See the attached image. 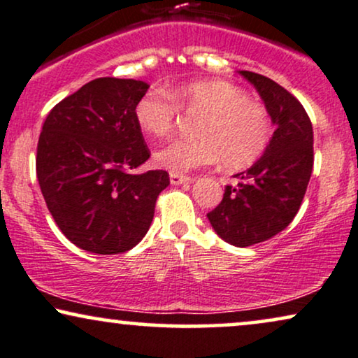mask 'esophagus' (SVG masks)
<instances>
[{
  "instance_id": "34e87169",
  "label": "esophagus",
  "mask_w": 358,
  "mask_h": 358,
  "mask_svg": "<svg viewBox=\"0 0 358 358\" xmlns=\"http://www.w3.org/2000/svg\"><path fill=\"white\" fill-rule=\"evenodd\" d=\"M187 182H192V178H189V176L178 175V173H171L170 175V183L171 185H182V183H187Z\"/></svg>"
}]
</instances>
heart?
<instances>
[{"mask_svg":"<svg viewBox=\"0 0 358 358\" xmlns=\"http://www.w3.org/2000/svg\"><path fill=\"white\" fill-rule=\"evenodd\" d=\"M180 108L201 114L193 138H176L155 153V164L185 173L223 158L226 169H246L268 148L273 120L264 106L228 80H194L166 94L150 89L135 103L134 117L143 134L166 137L173 132Z\"/></svg>","mask_w":358,"mask_h":358,"instance_id":"obj_1","label":"heart"}]
</instances>
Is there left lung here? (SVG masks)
Returning a JSON list of instances; mask_svg holds the SVG:
<instances>
[{
    "mask_svg": "<svg viewBox=\"0 0 358 358\" xmlns=\"http://www.w3.org/2000/svg\"><path fill=\"white\" fill-rule=\"evenodd\" d=\"M239 74L259 92L275 130L264 155L236 175L238 187H226L206 216L226 243L246 248L275 236L299 211L314 166V132L306 108L282 85L256 72Z\"/></svg>",
    "mask_w": 358,
    "mask_h": 358,
    "instance_id": "obj_1",
    "label": "left lung"
}]
</instances>
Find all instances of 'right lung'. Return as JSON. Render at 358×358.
Instances as JSON below:
<instances>
[{
  "instance_id": "obj_1",
  "label": "right lung",
  "mask_w": 358,
  "mask_h": 358,
  "mask_svg": "<svg viewBox=\"0 0 358 358\" xmlns=\"http://www.w3.org/2000/svg\"><path fill=\"white\" fill-rule=\"evenodd\" d=\"M148 85L99 78L56 103L39 135L36 175L48 210L80 250L119 255L150 228L169 171L135 175L150 158L134 117Z\"/></svg>"
}]
</instances>
